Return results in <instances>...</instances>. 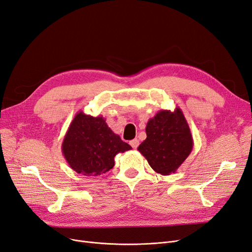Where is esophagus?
Listing matches in <instances>:
<instances>
[{
  "label": "esophagus",
  "mask_w": 252,
  "mask_h": 252,
  "mask_svg": "<svg viewBox=\"0 0 252 252\" xmlns=\"http://www.w3.org/2000/svg\"><path fill=\"white\" fill-rule=\"evenodd\" d=\"M129 144H131V146L136 150V148H137L138 145H139V140H138V139H133V140L129 141Z\"/></svg>",
  "instance_id": "esophagus-1"
}]
</instances>
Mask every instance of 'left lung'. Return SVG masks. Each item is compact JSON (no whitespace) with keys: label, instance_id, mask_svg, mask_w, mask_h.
I'll use <instances>...</instances> for the list:
<instances>
[{"label":"left lung","instance_id":"left-lung-1","mask_svg":"<svg viewBox=\"0 0 252 252\" xmlns=\"http://www.w3.org/2000/svg\"><path fill=\"white\" fill-rule=\"evenodd\" d=\"M145 132L146 139L138 151L157 173H174L192 152L190 127L179 107L158 112L147 121Z\"/></svg>","mask_w":252,"mask_h":252}]
</instances>
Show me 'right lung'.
I'll return each instance as SVG.
<instances>
[{
	"label": "right lung",
	"instance_id": "right-lung-1",
	"mask_svg": "<svg viewBox=\"0 0 252 252\" xmlns=\"http://www.w3.org/2000/svg\"><path fill=\"white\" fill-rule=\"evenodd\" d=\"M62 154L69 167L86 176L106 173L114 166V157L132 150L106 124L102 116L78 112L62 142Z\"/></svg>",
	"mask_w": 252,
	"mask_h": 252
}]
</instances>
